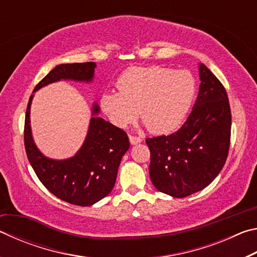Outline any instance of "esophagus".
I'll list each match as a JSON object with an SVG mask.
<instances>
[{"mask_svg":"<svg viewBox=\"0 0 257 257\" xmlns=\"http://www.w3.org/2000/svg\"><path fill=\"white\" fill-rule=\"evenodd\" d=\"M129 141H130V144H132V145H137V144H139V143L143 142V139L139 138V137H136V136H132V135H130Z\"/></svg>","mask_w":257,"mask_h":257,"instance_id":"esophagus-1","label":"esophagus"}]
</instances>
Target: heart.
Returning <instances> with one entry per match:
<instances>
[{
  "label": "heart",
  "instance_id": "b5f03b06",
  "mask_svg": "<svg viewBox=\"0 0 257 257\" xmlns=\"http://www.w3.org/2000/svg\"><path fill=\"white\" fill-rule=\"evenodd\" d=\"M119 93H104L99 105L107 119L125 128L137 119L154 134H169L184 123L196 94V80L188 71L150 66L133 67L116 81Z\"/></svg>",
  "mask_w": 257,
  "mask_h": 257
}]
</instances>
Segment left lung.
Listing matches in <instances>:
<instances>
[{"mask_svg": "<svg viewBox=\"0 0 257 257\" xmlns=\"http://www.w3.org/2000/svg\"><path fill=\"white\" fill-rule=\"evenodd\" d=\"M198 73V96L184 125L169 136L146 139L151 180L172 197L184 198L210 185L229 152L231 112L227 92L203 63Z\"/></svg>", "mask_w": 257, "mask_h": 257, "instance_id": "obj_1", "label": "left lung"}]
</instances>
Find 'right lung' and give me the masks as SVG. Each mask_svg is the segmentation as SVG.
Listing matches in <instances>:
<instances>
[{
    "label": "right lung",
    "mask_w": 257,
    "mask_h": 257,
    "mask_svg": "<svg viewBox=\"0 0 257 257\" xmlns=\"http://www.w3.org/2000/svg\"><path fill=\"white\" fill-rule=\"evenodd\" d=\"M95 62L59 64L35 87L25 119V149L38 179L52 194L73 205L90 206L106 197L114 187L121 159L129 149L127 134L103 118L94 102L84 143L69 159L47 158L34 142L30 125V106L34 93L50 84L72 80L89 84L94 80Z\"/></svg>",
    "instance_id": "obj_1"
}]
</instances>
